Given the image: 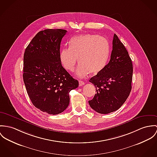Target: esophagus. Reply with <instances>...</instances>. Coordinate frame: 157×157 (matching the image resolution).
Wrapping results in <instances>:
<instances>
[{"label": "esophagus", "instance_id": "obj_1", "mask_svg": "<svg viewBox=\"0 0 157 157\" xmlns=\"http://www.w3.org/2000/svg\"><path fill=\"white\" fill-rule=\"evenodd\" d=\"M78 83H79V86H83L85 84V83L83 81H82V80H79Z\"/></svg>", "mask_w": 157, "mask_h": 157}]
</instances>
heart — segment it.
Wrapping results in <instances>:
<instances>
[{
  "mask_svg": "<svg viewBox=\"0 0 157 157\" xmlns=\"http://www.w3.org/2000/svg\"><path fill=\"white\" fill-rule=\"evenodd\" d=\"M110 47L107 40L95 35H82L74 36L70 42V48L60 52V60L68 71H73L78 62L80 65L76 74L83 77L90 72L96 74L106 65Z\"/></svg>",
  "mask_w": 157,
  "mask_h": 157,
  "instance_id": "1",
  "label": "heart"
}]
</instances>
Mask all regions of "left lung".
<instances>
[{"label":"left lung","instance_id":"8db88e82","mask_svg":"<svg viewBox=\"0 0 157 157\" xmlns=\"http://www.w3.org/2000/svg\"><path fill=\"white\" fill-rule=\"evenodd\" d=\"M132 72L128 52L114 34L109 63L89 80L97 90L94 98L89 101L90 107L101 114H108L118 110L131 90Z\"/></svg>","mask_w":157,"mask_h":157}]
</instances>
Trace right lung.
Wrapping results in <instances>:
<instances>
[{"instance_id":"add662e5","label":"right lung","mask_w":157,"mask_h":157,"mask_svg":"<svg viewBox=\"0 0 157 157\" xmlns=\"http://www.w3.org/2000/svg\"><path fill=\"white\" fill-rule=\"evenodd\" d=\"M67 32H39L24 53L23 77L29 97L35 107L48 114L63 112L70 104V92L78 86L60 60V43Z\"/></svg>"}]
</instances>
